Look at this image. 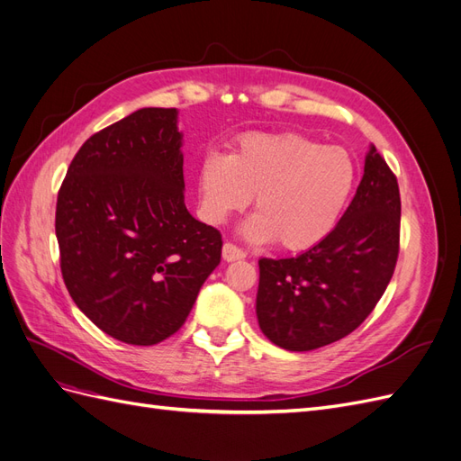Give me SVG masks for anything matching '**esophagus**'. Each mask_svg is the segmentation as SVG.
I'll list each match as a JSON object with an SVG mask.
<instances>
[{
    "instance_id": "obj_1",
    "label": "esophagus",
    "mask_w": 461,
    "mask_h": 461,
    "mask_svg": "<svg viewBox=\"0 0 461 461\" xmlns=\"http://www.w3.org/2000/svg\"><path fill=\"white\" fill-rule=\"evenodd\" d=\"M244 258H246V252L242 248L234 246L230 242L222 244V259H225V261H239V259H244Z\"/></svg>"
}]
</instances>
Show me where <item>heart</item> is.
I'll list each match as a JSON object with an SVG mask.
<instances>
[{
    "instance_id": "1",
    "label": "heart",
    "mask_w": 461,
    "mask_h": 461,
    "mask_svg": "<svg viewBox=\"0 0 461 461\" xmlns=\"http://www.w3.org/2000/svg\"><path fill=\"white\" fill-rule=\"evenodd\" d=\"M354 186L350 153L302 134H246L229 156L209 153L198 169L209 222H225L254 198L258 213L248 217L242 234L259 244L278 240L288 252L323 242L339 225Z\"/></svg>"
}]
</instances>
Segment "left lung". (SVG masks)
I'll return each instance as SVG.
<instances>
[{
  "label": "left lung",
  "instance_id": "obj_1",
  "mask_svg": "<svg viewBox=\"0 0 461 461\" xmlns=\"http://www.w3.org/2000/svg\"><path fill=\"white\" fill-rule=\"evenodd\" d=\"M398 242V183L371 144L356 196L327 239L294 258L259 259V329L290 352L344 339L384 294Z\"/></svg>",
  "mask_w": 461,
  "mask_h": 461
}]
</instances>
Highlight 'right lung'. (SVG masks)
<instances>
[{"mask_svg":"<svg viewBox=\"0 0 461 461\" xmlns=\"http://www.w3.org/2000/svg\"><path fill=\"white\" fill-rule=\"evenodd\" d=\"M178 111L144 107L82 144L55 209L68 294L134 346L169 339L221 261V232L185 203Z\"/></svg>","mask_w":461,"mask_h":461,"instance_id":"right-lung-1","label":"right lung"}]
</instances>
